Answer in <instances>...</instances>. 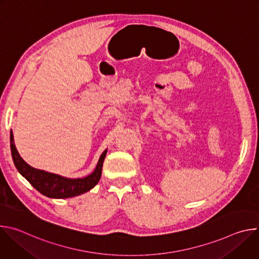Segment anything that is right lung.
<instances>
[{
	"label": "right lung",
	"mask_w": 259,
	"mask_h": 259,
	"mask_svg": "<svg viewBox=\"0 0 259 259\" xmlns=\"http://www.w3.org/2000/svg\"><path fill=\"white\" fill-rule=\"evenodd\" d=\"M10 146H11L12 159L18 172L31 184L36 191L40 192L42 195L46 197L54 198V199L71 198V197L82 195L90 191L91 189H93L100 179L103 161L107 152L105 150L102 153L95 170L90 175L84 178L70 179V178L61 177L53 173L45 172L43 170L34 169L30 167L28 164H26L22 160V158L19 156L16 150L12 131L10 132Z\"/></svg>",
	"instance_id": "add662e5"
}]
</instances>
